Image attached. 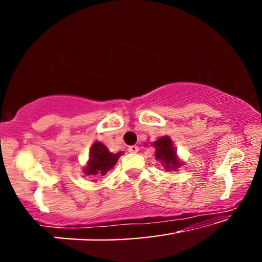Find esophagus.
Wrapping results in <instances>:
<instances>
[{"instance_id":"obj_1","label":"esophagus","mask_w":262,"mask_h":262,"mask_svg":"<svg viewBox=\"0 0 262 262\" xmlns=\"http://www.w3.org/2000/svg\"><path fill=\"white\" fill-rule=\"evenodd\" d=\"M128 152H132V154H136L139 150V148L137 145H131V146H128Z\"/></svg>"}]
</instances>
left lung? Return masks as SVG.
Masks as SVG:
<instances>
[{"label":"left lung","instance_id":"8db88e82","mask_svg":"<svg viewBox=\"0 0 262 262\" xmlns=\"http://www.w3.org/2000/svg\"><path fill=\"white\" fill-rule=\"evenodd\" d=\"M156 148V159L161 160V162H163L167 169H177L178 167H180L181 164L178 161L177 152L173 148L171 141L169 137H162L154 143Z\"/></svg>","mask_w":262,"mask_h":262}]
</instances>
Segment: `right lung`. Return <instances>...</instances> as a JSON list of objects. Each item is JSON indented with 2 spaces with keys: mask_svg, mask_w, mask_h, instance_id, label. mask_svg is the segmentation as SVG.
<instances>
[{
  "mask_svg": "<svg viewBox=\"0 0 262 262\" xmlns=\"http://www.w3.org/2000/svg\"><path fill=\"white\" fill-rule=\"evenodd\" d=\"M120 156L121 152H110L108 149L102 143L96 142L92 146L91 159H89L88 166L84 169V173L87 175H92V177H101V175H105L111 168H113Z\"/></svg>",
  "mask_w": 262,
  "mask_h": 262,
  "instance_id": "right-lung-1",
  "label": "right lung"
}]
</instances>
